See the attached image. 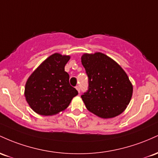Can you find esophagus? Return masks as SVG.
Masks as SVG:
<instances>
[{
    "mask_svg": "<svg viewBox=\"0 0 158 158\" xmlns=\"http://www.w3.org/2000/svg\"><path fill=\"white\" fill-rule=\"evenodd\" d=\"M75 88H76V89L77 90V92H78V93H80V91H81V89H80V86H75Z\"/></svg>",
    "mask_w": 158,
    "mask_h": 158,
    "instance_id": "obj_1",
    "label": "esophagus"
}]
</instances>
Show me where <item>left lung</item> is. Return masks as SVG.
<instances>
[{"label": "left lung", "mask_w": 158, "mask_h": 158, "mask_svg": "<svg viewBox=\"0 0 158 158\" xmlns=\"http://www.w3.org/2000/svg\"><path fill=\"white\" fill-rule=\"evenodd\" d=\"M81 63L89 78L87 91L81 95L86 109L103 118L121 114L133 93L132 84L125 71L100 52L83 54Z\"/></svg>", "instance_id": "obj_1"}]
</instances>
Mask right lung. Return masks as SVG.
I'll list each match as a JSON object with an SVG mask.
<instances>
[{
  "instance_id": "add662e5",
  "label": "right lung",
  "mask_w": 158,
  "mask_h": 158,
  "mask_svg": "<svg viewBox=\"0 0 158 158\" xmlns=\"http://www.w3.org/2000/svg\"><path fill=\"white\" fill-rule=\"evenodd\" d=\"M70 56L55 53L42 62L27 81L24 95L34 112L52 116L65 110L78 94L69 84L65 65Z\"/></svg>"
}]
</instances>
